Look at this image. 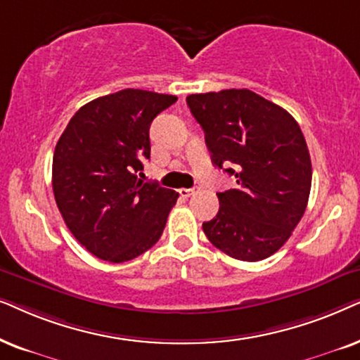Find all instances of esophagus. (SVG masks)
<instances>
[{
    "label": "esophagus",
    "instance_id": "esophagus-1",
    "mask_svg": "<svg viewBox=\"0 0 360 360\" xmlns=\"http://www.w3.org/2000/svg\"><path fill=\"white\" fill-rule=\"evenodd\" d=\"M198 189H199V188H191V189L183 188V189H179V194H181V198L188 199V198H191V195H193V194L198 193Z\"/></svg>",
    "mask_w": 360,
    "mask_h": 360
}]
</instances>
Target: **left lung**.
I'll return each instance as SVG.
<instances>
[{
	"label": "left lung",
	"mask_w": 360,
	"mask_h": 360,
	"mask_svg": "<svg viewBox=\"0 0 360 360\" xmlns=\"http://www.w3.org/2000/svg\"><path fill=\"white\" fill-rule=\"evenodd\" d=\"M205 133L212 162L237 177L219 195V212L202 224L219 250L243 262L273 255L288 240L308 205L311 158L300 124L248 89L186 98Z\"/></svg>",
	"instance_id": "8db88e82"
}]
</instances>
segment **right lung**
I'll return each mask as SVG.
<instances>
[{"label": "right lung", "instance_id": "obj_1", "mask_svg": "<svg viewBox=\"0 0 360 360\" xmlns=\"http://www.w3.org/2000/svg\"><path fill=\"white\" fill-rule=\"evenodd\" d=\"M174 95L124 89L84 105L56 145L52 191L79 243L122 263L160 240L179 194L138 172L150 160V127Z\"/></svg>", "mask_w": 360, "mask_h": 360}]
</instances>
